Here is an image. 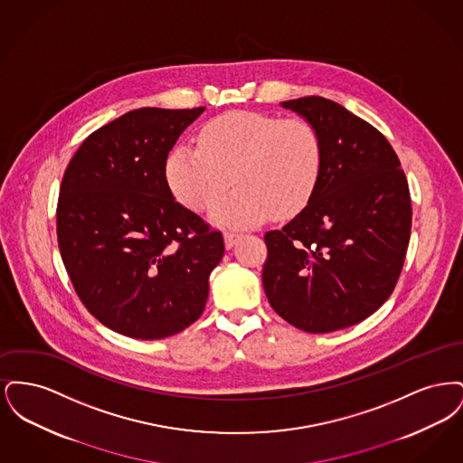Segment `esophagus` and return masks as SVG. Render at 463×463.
I'll return each instance as SVG.
<instances>
[{
	"label": "esophagus",
	"mask_w": 463,
	"mask_h": 463,
	"mask_svg": "<svg viewBox=\"0 0 463 463\" xmlns=\"http://www.w3.org/2000/svg\"><path fill=\"white\" fill-rule=\"evenodd\" d=\"M242 234L240 232H232V231H227V232H223V241H225V248L227 250H231L236 242L241 240Z\"/></svg>",
	"instance_id": "1"
}]
</instances>
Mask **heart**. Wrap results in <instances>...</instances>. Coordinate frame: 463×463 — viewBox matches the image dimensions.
<instances>
[{
    "label": "heart",
    "mask_w": 463,
    "mask_h": 463,
    "mask_svg": "<svg viewBox=\"0 0 463 463\" xmlns=\"http://www.w3.org/2000/svg\"><path fill=\"white\" fill-rule=\"evenodd\" d=\"M323 168V144L312 123L264 112L232 110L210 119L199 146L180 144L168 155L165 174L175 198L194 212L213 204L210 221L246 227L300 213L312 198Z\"/></svg>",
    "instance_id": "1"
}]
</instances>
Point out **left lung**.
Listing matches in <instances>:
<instances>
[{"instance_id": "obj_1", "label": "left lung", "mask_w": 463, "mask_h": 463, "mask_svg": "<svg viewBox=\"0 0 463 463\" xmlns=\"http://www.w3.org/2000/svg\"><path fill=\"white\" fill-rule=\"evenodd\" d=\"M281 106L316 127L323 168L307 206L265 234V295L298 330L349 328L394 291L411 231L408 182L387 138L344 106L323 97Z\"/></svg>"}]
</instances>
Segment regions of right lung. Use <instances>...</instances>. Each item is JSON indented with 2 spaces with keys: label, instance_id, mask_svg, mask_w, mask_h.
I'll use <instances>...</instances> for the list:
<instances>
[{
  "label": "right lung",
  "instance_id": "obj_1",
  "mask_svg": "<svg viewBox=\"0 0 463 463\" xmlns=\"http://www.w3.org/2000/svg\"><path fill=\"white\" fill-rule=\"evenodd\" d=\"M204 108L130 110L85 138L57 204V238L85 307L109 330L159 340L203 314L219 231L176 203L166 157Z\"/></svg>",
  "mask_w": 463,
  "mask_h": 463
}]
</instances>
